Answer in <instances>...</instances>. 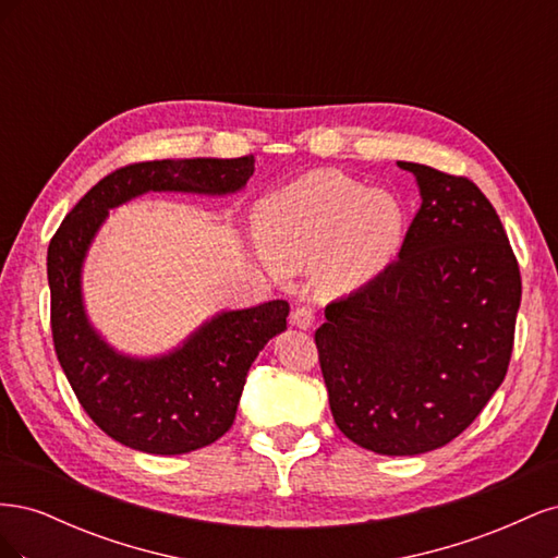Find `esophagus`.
Instances as JSON below:
<instances>
[{
    "label": "esophagus",
    "mask_w": 558,
    "mask_h": 558,
    "mask_svg": "<svg viewBox=\"0 0 558 558\" xmlns=\"http://www.w3.org/2000/svg\"><path fill=\"white\" fill-rule=\"evenodd\" d=\"M291 326L298 330H310L314 326V312L310 307H298L291 314Z\"/></svg>",
    "instance_id": "34e87169"
}]
</instances>
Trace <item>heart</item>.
<instances>
[{
	"label": "heart",
	"mask_w": 558,
	"mask_h": 558,
	"mask_svg": "<svg viewBox=\"0 0 558 558\" xmlns=\"http://www.w3.org/2000/svg\"><path fill=\"white\" fill-rule=\"evenodd\" d=\"M402 230L396 195L328 170L305 174L258 207L265 258L283 272L326 265L324 277L335 289L375 279L398 253Z\"/></svg>",
	"instance_id": "obj_1"
}]
</instances>
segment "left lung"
<instances>
[{
    "label": "left lung",
    "instance_id": "obj_1",
    "mask_svg": "<svg viewBox=\"0 0 558 558\" xmlns=\"http://www.w3.org/2000/svg\"><path fill=\"white\" fill-rule=\"evenodd\" d=\"M398 167L421 195L400 256L330 302L314 340L337 428L375 453L416 456L461 435L502 384L521 277L475 183Z\"/></svg>",
    "mask_w": 558,
    "mask_h": 558
}]
</instances>
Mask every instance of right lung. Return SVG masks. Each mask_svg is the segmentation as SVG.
Masks as SVG:
<instances>
[{
    "label": "right lung",
    "instance_id": "1",
    "mask_svg": "<svg viewBox=\"0 0 558 558\" xmlns=\"http://www.w3.org/2000/svg\"><path fill=\"white\" fill-rule=\"evenodd\" d=\"M253 156L134 162L111 172L64 216L48 244L50 328L81 408L116 442L174 456L216 442L232 426L251 363L286 330L291 307L269 300L226 310L160 356L113 349L83 305V263L111 209L146 193L230 195L253 174Z\"/></svg>",
    "mask_w": 558,
    "mask_h": 558
}]
</instances>
